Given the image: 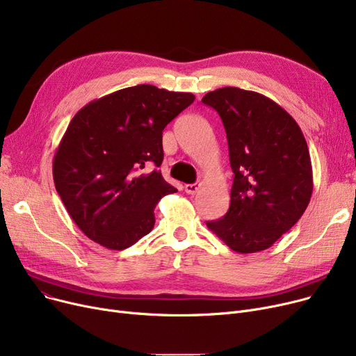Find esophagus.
Here are the masks:
<instances>
[{"mask_svg":"<svg viewBox=\"0 0 356 356\" xmlns=\"http://www.w3.org/2000/svg\"><path fill=\"white\" fill-rule=\"evenodd\" d=\"M197 191H199V184H196V183L184 186V192L188 195H195Z\"/></svg>","mask_w":356,"mask_h":356,"instance_id":"34e87169","label":"esophagus"}]
</instances>
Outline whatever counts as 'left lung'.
Instances as JSON below:
<instances>
[{
    "label": "left lung",
    "mask_w": 356,
    "mask_h": 356,
    "mask_svg": "<svg viewBox=\"0 0 356 356\" xmlns=\"http://www.w3.org/2000/svg\"><path fill=\"white\" fill-rule=\"evenodd\" d=\"M202 102L225 127L234 172L227 215L207 225L235 252L267 250L296 225L312 197L305 136L287 111L252 90L219 88Z\"/></svg>",
    "instance_id": "obj_1"
}]
</instances>
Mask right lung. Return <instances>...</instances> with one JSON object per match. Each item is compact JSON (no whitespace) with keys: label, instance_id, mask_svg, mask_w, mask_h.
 Returning <instances> with one entry per match:
<instances>
[{"label":"right lung","instance_id":"right-lung-1","mask_svg":"<svg viewBox=\"0 0 356 356\" xmlns=\"http://www.w3.org/2000/svg\"><path fill=\"white\" fill-rule=\"evenodd\" d=\"M193 101V93L137 85L89 102L72 118L53 159V180L88 238L120 251L153 229L157 202L177 192L157 168L163 129ZM149 168L155 170L143 172Z\"/></svg>","mask_w":356,"mask_h":356}]
</instances>
